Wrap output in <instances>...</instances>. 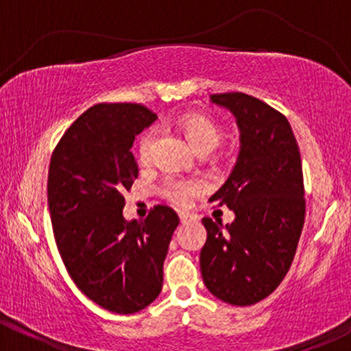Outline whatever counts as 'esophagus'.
Wrapping results in <instances>:
<instances>
[{
  "label": "esophagus",
  "mask_w": 351,
  "mask_h": 351,
  "mask_svg": "<svg viewBox=\"0 0 351 351\" xmlns=\"http://www.w3.org/2000/svg\"><path fill=\"white\" fill-rule=\"evenodd\" d=\"M196 219V216H193V215H188V213H181L180 215V221L181 223H189V221H195Z\"/></svg>",
  "instance_id": "obj_1"
}]
</instances>
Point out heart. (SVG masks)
I'll list each match as a JSON object with an SVG mask.
<instances>
[{
	"label": "heart",
	"instance_id": "heart-1",
	"mask_svg": "<svg viewBox=\"0 0 351 351\" xmlns=\"http://www.w3.org/2000/svg\"><path fill=\"white\" fill-rule=\"evenodd\" d=\"M181 128L189 142L198 152H211L219 143L221 132L208 117L199 114H189L181 120ZM156 140V132L150 130L140 140L138 155L142 163H148L152 160L153 145ZM206 184L204 181L196 178H170L165 181L162 195L170 203L178 208H188L196 196L203 195Z\"/></svg>",
	"mask_w": 351,
	"mask_h": 351
}]
</instances>
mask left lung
<instances>
[{"label":"left lung","mask_w":351,"mask_h":351,"mask_svg":"<svg viewBox=\"0 0 351 351\" xmlns=\"http://www.w3.org/2000/svg\"><path fill=\"white\" fill-rule=\"evenodd\" d=\"M211 102L236 117L241 150L226 183L209 198L236 217L226 226L203 217L201 276L213 295L244 307L271 295L295 256L305 219L300 152L289 120L263 100L229 92Z\"/></svg>","instance_id":"1"}]
</instances>
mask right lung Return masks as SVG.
Segmentation results:
<instances>
[{"label": "right lung", "mask_w": 351, "mask_h": 351, "mask_svg": "<svg viewBox=\"0 0 351 351\" xmlns=\"http://www.w3.org/2000/svg\"><path fill=\"white\" fill-rule=\"evenodd\" d=\"M156 115L138 104H97L67 128L52 153L47 204L72 280L92 302L135 313L162 292L163 263L178 215L158 204L145 221L123 217L138 175L130 148Z\"/></svg>", "instance_id": "1"}]
</instances>
